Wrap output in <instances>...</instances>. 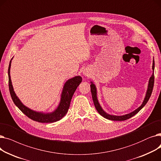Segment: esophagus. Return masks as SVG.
<instances>
[{
    "label": "esophagus",
    "instance_id": "1",
    "mask_svg": "<svg viewBox=\"0 0 161 161\" xmlns=\"http://www.w3.org/2000/svg\"><path fill=\"white\" fill-rule=\"evenodd\" d=\"M85 75H86V74H85Z\"/></svg>",
    "mask_w": 161,
    "mask_h": 161
}]
</instances>
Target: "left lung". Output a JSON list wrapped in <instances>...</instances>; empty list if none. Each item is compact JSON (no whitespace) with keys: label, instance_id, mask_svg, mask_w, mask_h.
Returning <instances> with one entry per match:
<instances>
[{"label":"left lung","instance_id":"1","mask_svg":"<svg viewBox=\"0 0 161 161\" xmlns=\"http://www.w3.org/2000/svg\"><path fill=\"white\" fill-rule=\"evenodd\" d=\"M154 69H155V61H154V59H153V66H152V69L153 70V74H152V75L151 76V78H149V83H148V87H147V90L146 92V97L144 98V100H143V103L142 104V105L137 108L136 110H134V112L128 114H126L124 115H121V116H117V115H109L106 114L103 109V108H101L98 99H97V88L96 86H95V84L92 83V82H91V94H92V100H93V103L95 104V106L97 109V112L99 113V114L100 115H102L103 117H104L106 119H109V120H112V121H125L129 119V118L132 117V116H134V115H136L137 113L139 112V111L140 109L144 106L147 103V101L149 100L151 93H152V91H153V86H154V80H155V76H154Z\"/></svg>","mask_w":161,"mask_h":161}]
</instances>
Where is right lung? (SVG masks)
<instances>
[{
  "label": "right lung",
  "mask_w": 161,
  "mask_h": 161,
  "mask_svg": "<svg viewBox=\"0 0 161 161\" xmlns=\"http://www.w3.org/2000/svg\"><path fill=\"white\" fill-rule=\"evenodd\" d=\"M12 58L9 64L8 67V85H9V90L12 100L15 105L18 107L20 110L26 115L30 119L33 121H38L40 123H53L56 122L61 119L66 114L69 110L72 97L75 91L77 89L80 83L82 81V78L81 76H75L73 78L68 80L63 87V92L61 94V98L60 103L55 110L52 113L44 114L42 112H38L33 111L32 109H29L22 104L18 97L16 96L14 91L13 86L12 85V81L10 78V66Z\"/></svg>",
  "instance_id": "add662e5"
}]
</instances>
